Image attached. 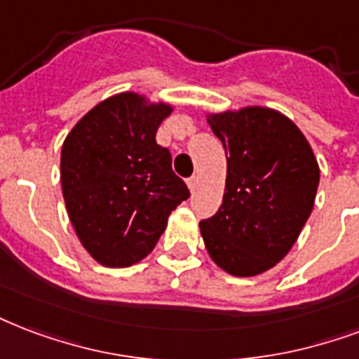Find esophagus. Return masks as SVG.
<instances>
[{
    "instance_id": "obj_1",
    "label": "esophagus",
    "mask_w": 359,
    "mask_h": 359,
    "mask_svg": "<svg viewBox=\"0 0 359 359\" xmlns=\"http://www.w3.org/2000/svg\"><path fill=\"white\" fill-rule=\"evenodd\" d=\"M186 182H188V188H190L191 191L198 188V177H196V175H194V177H190V179L186 180Z\"/></svg>"
}]
</instances>
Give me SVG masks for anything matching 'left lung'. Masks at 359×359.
I'll return each instance as SVG.
<instances>
[{"instance_id": "1", "label": "left lung", "mask_w": 359, "mask_h": 359, "mask_svg": "<svg viewBox=\"0 0 359 359\" xmlns=\"http://www.w3.org/2000/svg\"><path fill=\"white\" fill-rule=\"evenodd\" d=\"M209 124L228 154V177L220 209L199 228L224 271L254 277L299 237L316 198L318 163L299 128L273 109L212 114Z\"/></svg>"}]
</instances>
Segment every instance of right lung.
Wrapping results in <instances>:
<instances>
[{
    "mask_svg": "<svg viewBox=\"0 0 359 359\" xmlns=\"http://www.w3.org/2000/svg\"><path fill=\"white\" fill-rule=\"evenodd\" d=\"M171 107L144 105L126 92L101 101L62 147V190L82 246L107 267H128L152 252L190 190L171 168L156 131Z\"/></svg>",
    "mask_w": 359,
    "mask_h": 359,
    "instance_id": "right-lung-1",
    "label": "right lung"
}]
</instances>
